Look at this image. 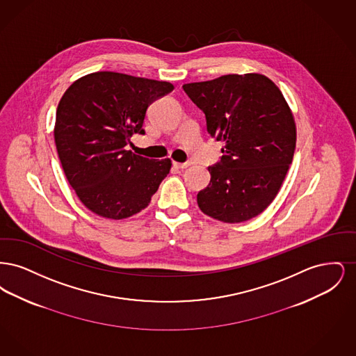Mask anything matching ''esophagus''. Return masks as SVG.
Masks as SVG:
<instances>
[{
  "label": "esophagus",
  "instance_id": "34e87169",
  "mask_svg": "<svg viewBox=\"0 0 356 356\" xmlns=\"http://www.w3.org/2000/svg\"><path fill=\"white\" fill-rule=\"evenodd\" d=\"M173 165L179 170H186L189 167V163H177V161H173Z\"/></svg>",
  "mask_w": 356,
  "mask_h": 356
}]
</instances>
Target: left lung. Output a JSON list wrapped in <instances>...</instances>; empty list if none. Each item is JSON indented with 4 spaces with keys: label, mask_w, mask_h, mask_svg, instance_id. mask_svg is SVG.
<instances>
[{
    "label": "left lung",
    "mask_w": 356,
    "mask_h": 356,
    "mask_svg": "<svg viewBox=\"0 0 356 356\" xmlns=\"http://www.w3.org/2000/svg\"><path fill=\"white\" fill-rule=\"evenodd\" d=\"M205 115L207 131L224 143L197 193L202 212L222 222L260 215L276 197L296 147V125L282 90L264 74H225L183 85Z\"/></svg>",
    "instance_id": "obj_1"
}]
</instances>
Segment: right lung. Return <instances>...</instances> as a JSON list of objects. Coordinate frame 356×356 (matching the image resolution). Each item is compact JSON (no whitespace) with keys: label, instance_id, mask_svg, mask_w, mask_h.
Instances as JSON below:
<instances>
[{"label":"right lung","instance_id":"right-lung-1","mask_svg":"<svg viewBox=\"0 0 356 356\" xmlns=\"http://www.w3.org/2000/svg\"><path fill=\"white\" fill-rule=\"evenodd\" d=\"M172 89L167 81L95 72L63 95L54 143L69 184L90 212L121 220L151 203L172 161L149 160L127 145L135 134H144L149 104Z\"/></svg>","mask_w":356,"mask_h":356}]
</instances>
